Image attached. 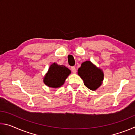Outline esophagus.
<instances>
[{"label": "esophagus", "instance_id": "34e87169", "mask_svg": "<svg viewBox=\"0 0 135 135\" xmlns=\"http://www.w3.org/2000/svg\"><path fill=\"white\" fill-rule=\"evenodd\" d=\"M71 71L73 72V73H76V68H75L74 67H71Z\"/></svg>", "mask_w": 135, "mask_h": 135}]
</instances>
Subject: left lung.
<instances>
[{
  "label": "left lung",
  "mask_w": 135,
  "mask_h": 135,
  "mask_svg": "<svg viewBox=\"0 0 135 135\" xmlns=\"http://www.w3.org/2000/svg\"><path fill=\"white\" fill-rule=\"evenodd\" d=\"M78 74L83 80L84 84L90 90H95L100 87L104 80V73L101 69L86 61L78 69Z\"/></svg>",
  "instance_id": "left-lung-1"
}]
</instances>
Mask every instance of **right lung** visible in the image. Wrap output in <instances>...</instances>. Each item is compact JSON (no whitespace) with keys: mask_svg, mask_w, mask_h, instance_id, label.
<instances>
[{"mask_svg":"<svg viewBox=\"0 0 135 135\" xmlns=\"http://www.w3.org/2000/svg\"><path fill=\"white\" fill-rule=\"evenodd\" d=\"M70 74V70L64 65L53 63L50 66L47 73L45 76L43 82L50 88H60L63 85L66 79Z\"/></svg>","mask_w":135,"mask_h":135,"instance_id":"obj_1","label":"right lung"}]
</instances>
